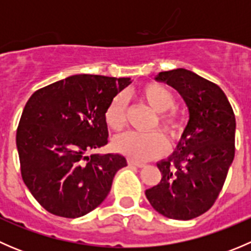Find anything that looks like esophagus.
Here are the masks:
<instances>
[{
    "mask_svg": "<svg viewBox=\"0 0 251 251\" xmlns=\"http://www.w3.org/2000/svg\"><path fill=\"white\" fill-rule=\"evenodd\" d=\"M128 165L136 166V168H143L144 164L143 163H137V161H133V160H128Z\"/></svg>",
    "mask_w": 251,
    "mask_h": 251,
    "instance_id": "obj_1",
    "label": "esophagus"
}]
</instances>
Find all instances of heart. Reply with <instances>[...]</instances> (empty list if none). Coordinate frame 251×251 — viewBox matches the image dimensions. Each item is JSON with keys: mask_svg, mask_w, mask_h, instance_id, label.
Returning a JSON list of instances; mask_svg holds the SVG:
<instances>
[{"mask_svg": "<svg viewBox=\"0 0 251 251\" xmlns=\"http://www.w3.org/2000/svg\"><path fill=\"white\" fill-rule=\"evenodd\" d=\"M140 97L156 113L158 123L165 132L176 136L179 130V123L176 116L166 113L175 107V96L170 90L160 83H148L140 91ZM105 123L113 131H121L126 123V100L124 95H116L105 110ZM115 151L125 154L135 161H147L165 153V138L161 133L127 132L118 136L113 142Z\"/></svg>", "mask_w": 251, "mask_h": 251, "instance_id": "heart-1", "label": "heart"}]
</instances>
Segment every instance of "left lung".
I'll return each instance as SVG.
<instances>
[{
    "mask_svg": "<svg viewBox=\"0 0 251 251\" xmlns=\"http://www.w3.org/2000/svg\"><path fill=\"white\" fill-rule=\"evenodd\" d=\"M176 88L189 119L171 155L159 161L160 182L147 189L154 210L191 220L212 206L234 158L235 118L224 91L191 70L178 68L155 76Z\"/></svg>",
    "mask_w": 251,
    "mask_h": 251,
    "instance_id": "obj_1",
    "label": "left lung"
}]
</instances>
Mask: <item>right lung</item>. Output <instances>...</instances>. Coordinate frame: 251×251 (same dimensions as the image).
<instances>
[{
    "mask_svg": "<svg viewBox=\"0 0 251 251\" xmlns=\"http://www.w3.org/2000/svg\"><path fill=\"white\" fill-rule=\"evenodd\" d=\"M131 77L73 75L32 93L17 130L25 186L48 212L75 219L103 203L121 154L88 153L108 143L105 110Z\"/></svg>",
    "mask_w": 251,
    "mask_h": 251,
    "instance_id": "1",
    "label": "right lung"
}]
</instances>
